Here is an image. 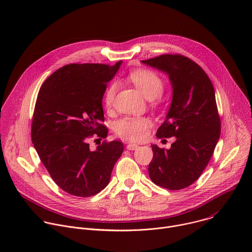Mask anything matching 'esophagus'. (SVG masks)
Segmentation results:
<instances>
[{
    "label": "esophagus",
    "instance_id": "obj_1",
    "mask_svg": "<svg viewBox=\"0 0 252 252\" xmlns=\"http://www.w3.org/2000/svg\"><path fill=\"white\" fill-rule=\"evenodd\" d=\"M137 148H138V146L135 145V143H128V145L126 146V149H127L128 151H134V150H136Z\"/></svg>",
    "mask_w": 252,
    "mask_h": 252
}]
</instances>
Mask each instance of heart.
<instances>
[{
	"label": "heart",
	"mask_w": 252,
	"mask_h": 252,
	"mask_svg": "<svg viewBox=\"0 0 252 252\" xmlns=\"http://www.w3.org/2000/svg\"><path fill=\"white\" fill-rule=\"evenodd\" d=\"M130 81L149 99L159 96L164 89L163 80L151 69L133 70L129 75ZM118 89V84L113 83L106 88L103 94V102L106 107H111ZM152 126V121L147 117H124L116 123L117 134L129 141H138L147 136Z\"/></svg>",
	"instance_id": "obj_1"
}]
</instances>
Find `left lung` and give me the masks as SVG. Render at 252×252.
<instances>
[{
  "label": "left lung",
  "instance_id": "8db88e82",
  "mask_svg": "<svg viewBox=\"0 0 252 252\" xmlns=\"http://www.w3.org/2000/svg\"><path fill=\"white\" fill-rule=\"evenodd\" d=\"M142 63L168 75L172 100L157 136L175 137L169 150L153 145L150 177L170 190L192 185L209 162L220 136V119L214 89L205 71L182 55H161Z\"/></svg>",
  "mask_w": 252,
  "mask_h": 252
}]
</instances>
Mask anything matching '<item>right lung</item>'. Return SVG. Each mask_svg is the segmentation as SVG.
I'll use <instances>...</instances> for the list:
<instances>
[{
	"instance_id": "1",
	"label": "right lung",
	"mask_w": 252,
	"mask_h": 252,
	"mask_svg": "<svg viewBox=\"0 0 252 252\" xmlns=\"http://www.w3.org/2000/svg\"><path fill=\"white\" fill-rule=\"evenodd\" d=\"M122 62L70 63L42 85L32 123V141L54 182L80 197L98 193L110 183L115 163L124 152L122 141H102L95 151L88 140L105 138L102 96Z\"/></svg>"
}]
</instances>
